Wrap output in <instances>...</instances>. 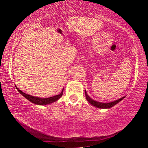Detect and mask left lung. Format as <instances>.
Returning <instances> with one entry per match:
<instances>
[{"label": "left lung", "instance_id": "8db88e82", "mask_svg": "<svg viewBox=\"0 0 148 148\" xmlns=\"http://www.w3.org/2000/svg\"><path fill=\"white\" fill-rule=\"evenodd\" d=\"M85 94H86V97L87 101L89 102V103H90L95 107L98 108H102V109L110 108L113 107L117 103H119L120 101H122V100L125 98V97H122V98H120L119 99L116 100V101L110 102H102L97 101H95V100L91 99V97H90L89 95H87L86 90H85Z\"/></svg>", "mask_w": 148, "mask_h": 148}]
</instances>
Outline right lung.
Masks as SVG:
<instances>
[{"mask_svg": "<svg viewBox=\"0 0 148 148\" xmlns=\"http://www.w3.org/2000/svg\"><path fill=\"white\" fill-rule=\"evenodd\" d=\"M15 86H16V88L17 89V91L19 92V93L23 95L25 98H26L27 100H29L30 102H32V103L37 105H41V106L42 105L49 104L51 103H53V102H56L57 101H58V100L62 97V93H63V89H64V88L62 89L61 92H60L59 94L55 95V96L48 97V98H40V97L32 96V95L25 93V92H23V91H21V90H20L18 87L16 86V85H15Z\"/></svg>", "mask_w": 148, "mask_h": 148, "instance_id": "1", "label": "right lung"}]
</instances>
